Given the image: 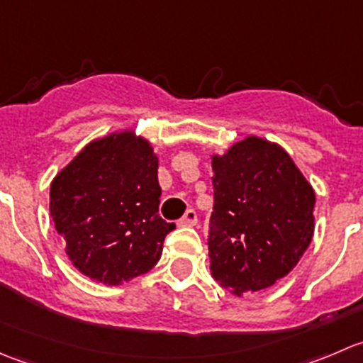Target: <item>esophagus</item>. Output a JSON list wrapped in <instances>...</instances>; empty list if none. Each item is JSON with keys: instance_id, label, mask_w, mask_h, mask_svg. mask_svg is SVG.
Here are the masks:
<instances>
[{"instance_id": "obj_1", "label": "esophagus", "mask_w": 363, "mask_h": 363, "mask_svg": "<svg viewBox=\"0 0 363 363\" xmlns=\"http://www.w3.org/2000/svg\"><path fill=\"white\" fill-rule=\"evenodd\" d=\"M196 221H199V216H196V212L193 211V208H189V211H186V214L182 216L181 219H179V225H181V226H195Z\"/></svg>"}]
</instances>
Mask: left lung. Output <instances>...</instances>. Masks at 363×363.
Listing matches in <instances>:
<instances>
[{"label":"left lung","instance_id":"8db88e82","mask_svg":"<svg viewBox=\"0 0 363 363\" xmlns=\"http://www.w3.org/2000/svg\"><path fill=\"white\" fill-rule=\"evenodd\" d=\"M212 277L242 295L290 274L313 239L316 196L288 152L246 138L225 156H212Z\"/></svg>","mask_w":363,"mask_h":363}]
</instances>
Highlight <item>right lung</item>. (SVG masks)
Listing matches in <instances>:
<instances>
[{"instance_id": "add662e5", "label": "right lung", "mask_w": 363, "mask_h": 363, "mask_svg": "<svg viewBox=\"0 0 363 363\" xmlns=\"http://www.w3.org/2000/svg\"><path fill=\"white\" fill-rule=\"evenodd\" d=\"M158 158L130 131L91 142L50 184V216L73 265L121 284L158 263L174 223L158 214Z\"/></svg>"}]
</instances>
